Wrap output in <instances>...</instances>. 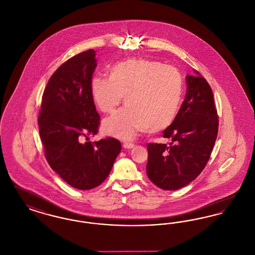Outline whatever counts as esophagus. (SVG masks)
Here are the masks:
<instances>
[{"label": "esophagus", "instance_id": "esophagus-1", "mask_svg": "<svg viewBox=\"0 0 255 255\" xmlns=\"http://www.w3.org/2000/svg\"><path fill=\"white\" fill-rule=\"evenodd\" d=\"M123 146L125 147V148H132V147H134V144H131V143H128V142H126V143H124L123 144Z\"/></svg>", "mask_w": 255, "mask_h": 255}]
</instances>
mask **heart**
Returning a JSON list of instances; mask_svg holds the SVG:
<instances>
[{"label":"heart","instance_id":"b5f03b06","mask_svg":"<svg viewBox=\"0 0 255 255\" xmlns=\"http://www.w3.org/2000/svg\"><path fill=\"white\" fill-rule=\"evenodd\" d=\"M90 93L104 113L115 111L125 96L128 107L107 118L103 130L130 140L139 131L157 132L173 123L182 99L183 83L175 67L132 58L111 67L109 78H91Z\"/></svg>","mask_w":255,"mask_h":255}]
</instances>
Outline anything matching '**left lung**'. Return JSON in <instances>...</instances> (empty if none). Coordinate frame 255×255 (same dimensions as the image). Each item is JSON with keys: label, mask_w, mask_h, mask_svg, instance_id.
Returning a JSON list of instances; mask_svg holds the SVG:
<instances>
[{"label": "left lung", "mask_w": 255, "mask_h": 255, "mask_svg": "<svg viewBox=\"0 0 255 255\" xmlns=\"http://www.w3.org/2000/svg\"><path fill=\"white\" fill-rule=\"evenodd\" d=\"M187 93L173 123L163 131L171 143L147 144L146 174L162 189L176 190L199 175L211 157L218 116L209 83L195 70L187 75Z\"/></svg>", "instance_id": "left-lung-1"}]
</instances>
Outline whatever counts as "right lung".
<instances>
[{"instance_id":"obj_1","label":"right lung","mask_w":255,"mask_h":255,"mask_svg":"<svg viewBox=\"0 0 255 255\" xmlns=\"http://www.w3.org/2000/svg\"><path fill=\"white\" fill-rule=\"evenodd\" d=\"M95 56L89 49L56 70L44 89L38 118L47 163L68 185L83 190L96 188L107 179L122 148L111 137L82 142L97 133L100 124L90 93Z\"/></svg>"}]
</instances>
